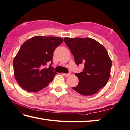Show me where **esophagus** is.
Here are the masks:
<instances>
[{"label": "esophagus", "instance_id": "1", "mask_svg": "<svg viewBox=\"0 0 130 130\" xmlns=\"http://www.w3.org/2000/svg\"><path fill=\"white\" fill-rule=\"evenodd\" d=\"M70 74H71V73H62V75H63V76H65V77H69V75H70Z\"/></svg>", "mask_w": 130, "mask_h": 130}]
</instances>
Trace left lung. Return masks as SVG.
<instances>
[{"instance_id":"obj_1","label":"left lung","mask_w":130,"mask_h":130,"mask_svg":"<svg viewBox=\"0 0 130 130\" xmlns=\"http://www.w3.org/2000/svg\"><path fill=\"white\" fill-rule=\"evenodd\" d=\"M64 41L77 65L84 64L83 71L75 73L78 85L72 88L80 94L90 95L104 87L110 78L111 60L102 45L91 38H68Z\"/></svg>"}]
</instances>
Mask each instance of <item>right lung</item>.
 Segmentation results:
<instances>
[{"label": "right lung", "instance_id": "right-lung-1", "mask_svg": "<svg viewBox=\"0 0 130 130\" xmlns=\"http://www.w3.org/2000/svg\"><path fill=\"white\" fill-rule=\"evenodd\" d=\"M62 38L37 36L24 42L13 59L14 75L25 90L37 92L53 81L57 73L51 67L55 49L63 42ZM51 62L46 68V63Z\"/></svg>", "mask_w": 130, "mask_h": 130}]
</instances>
